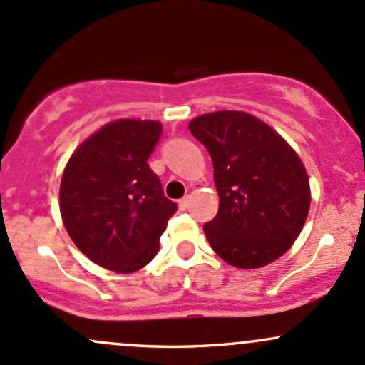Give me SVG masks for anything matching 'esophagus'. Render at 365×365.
I'll list each match as a JSON object with an SVG mask.
<instances>
[{
	"label": "esophagus",
	"instance_id": "1",
	"mask_svg": "<svg viewBox=\"0 0 365 365\" xmlns=\"http://www.w3.org/2000/svg\"><path fill=\"white\" fill-rule=\"evenodd\" d=\"M189 205H190V195H185V197L180 199V201H178L180 210H187V208H189Z\"/></svg>",
	"mask_w": 365,
	"mask_h": 365
}]
</instances>
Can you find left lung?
<instances>
[{
	"instance_id": "8db88e82",
	"label": "left lung",
	"mask_w": 365,
	"mask_h": 365,
	"mask_svg": "<svg viewBox=\"0 0 365 365\" xmlns=\"http://www.w3.org/2000/svg\"><path fill=\"white\" fill-rule=\"evenodd\" d=\"M213 160L218 213L205 224L213 252L240 269H257L290 250L312 205L309 176L297 152L247 112L222 110L190 120Z\"/></svg>"
}]
</instances>
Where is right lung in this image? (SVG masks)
I'll use <instances>...</instances> for the list:
<instances>
[{
  "label": "right lung",
  "instance_id": "obj_1",
  "mask_svg": "<svg viewBox=\"0 0 365 365\" xmlns=\"http://www.w3.org/2000/svg\"><path fill=\"white\" fill-rule=\"evenodd\" d=\"M160 133L159 120L108 122L75 148L64 168L63 224L78 250L105 269L128 274L147 266L178 208L147 163Z\"/></svg>",
  "mask_w": 365,
  "mask_h": 365
}]
</instances>
